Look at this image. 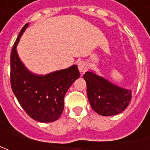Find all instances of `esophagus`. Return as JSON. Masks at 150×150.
<instances>
[{
	"instance_id": "1",
	"label": "esophagus",
	"mask_w": 150,
	"mask_h": 150,
	"mask_svg": "<svg viewBox=\"0 0 150 150\" xmlns=\"http://www.w3.org/2000/svg\"><path fill=\"white\" fill-rule=\"evenodd\" d=\"M78 69H79V71H80L81 73H84V72L87 71V63L85 62H83V61L78 62Z\"/></svg>"
}]
</instances>
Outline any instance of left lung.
Listing matches in <instances>:
<instances>
[{
  "instance_id": "1",
  "label": "left lung",
  "mask_w": 150,
  "mask_h": 150,
  "mask_svg": "<svg viewBox=\"0 0 150 150\" xmlns=\"http://www.w3.org/2000/svg\"><path fill=\"white\" fill-rule=\"evenodd\" d=\"M87 93L92 108L103 116L122 112L129 104L132 91L124 89L109 83L93 72H85Z\"/></svg>"
}]
</instances>
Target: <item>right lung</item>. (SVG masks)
Wrapping results in <instances>:
<instances>
[{
  "label": "right lung",
  "mask_w": 150,
  "mask_h": 150,
  "mask_svg": "<svg viewBox=\"0 0 150 150\" xmlns=\"http://www.w3.org/2000/svg\"><path fill=\"white\" fill-rule=\"evenodd\" d=\"M28 26L21 30L11 53V86L21 108L33 119L50 123L58 119L64 108L67 91L80 76L77 65L45 76L26 69L16 52V45Z\"/></svg>",
  "instance_id": "obj_1"
}]
</instances>
